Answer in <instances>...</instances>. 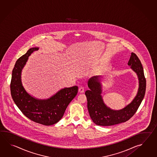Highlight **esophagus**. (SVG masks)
<instances>
[{"instance_id":"34e87169","label":"esophagus","mask_w":157,"mask_h":157,"mask_svg":"<svg viewBox=\"0 0 157 157\" xmlns=\"http://www.w3.org/2000/svg\"><path fill=\"white\" fill-rule=\"evenodd\" d=\"M84 87H79V89H78V92L80 93H83L84 92Z\"/></svg>"}]
</instances>
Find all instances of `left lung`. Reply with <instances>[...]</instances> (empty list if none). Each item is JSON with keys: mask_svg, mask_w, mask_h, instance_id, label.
Returning <instances> with one entry per match:
<instances>
[{"mask_svg": "<svg viewBox=\"0 0 157 157\" xmlns=\"http://www.w3.org/2000/svg\"><path fill=\"white\" fill-rule=\"evenodd\" d=\"M128 65L136 74L139 80V88L136 95L132 101L122 109H112L104 103L101 95L102 88L100 81L102 76H93L88 80L87 86L89 90L85 92L87 109L91 120L97 125L108 126L127 121L136 113L143 100L146 90V79L143 66L135 54H131Z\"/></svg>", "mask_w": 157, "mask_h": 157, "instance_id": "8db88e82", "label": "left lung"}]
</instances>
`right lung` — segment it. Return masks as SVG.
I'll list each match as a JSON object with an SVG mask.
<instances>
[{"instance_id": "right-lung-1", "label": "right lung", "mask_w": 157, "mask_h": 157, "mask_svg": "<svg viewBox=\"0 0 157 157\" xmlns=\"http://www.w3.org/2000/svg\"><path fill=\"white\" fill-rule=\"evenodd\" d=\"M39 47L30 48L14 65L10 82V93L14 102L24 115L38 124L50 126L63 116L67 106L78 92L77 86L64 87L46 99H39L27 92L21 80L22 71L29 57Z\"/></svg>"}]
</instances>
